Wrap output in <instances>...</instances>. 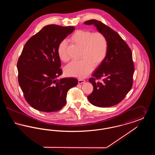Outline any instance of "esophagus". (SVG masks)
Returning a JSON list of instances; mask_svg holds the SVG:
<instances>
[{
  "mask_svg": "<svg viewBox=\"0 0 155 155\" xmlns=\"http://www.w3.org/2000/svg\"><path fill=\"white\" fill-rule=\"evenodd\" d=\"M85 80H82V79H78V83L79 84H83L85 82Z\"/></svg>",
  "mask_w": 155,
  "mask_h": 155,
  "instance_id": "esophagus-1",
  "label": "esophagus"
}]
</instances>
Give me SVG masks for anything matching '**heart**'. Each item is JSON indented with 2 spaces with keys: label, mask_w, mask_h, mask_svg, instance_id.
<instances>
[{
  "label": "heart",
  "mask_w": 155,
  "mask_h": 155,
  "mask_svg": "<svg viewBox=\"0 0 155 155\" xmlns=\"http://www.w3.org/2000/svg\"><path fill=\"white\" fill-rule=\"evenodd\" d=\"M69 41L82 48L81 60L73 61L65 67L67 74L79 78L87 77L93 70L94 65L101 64L108 52V41L103 33L92 32L91 31L78 30L70 36ZM67 44L63 40L58 47L60 59L66 62L69 58L67 53Z\"/></svg>",
  "instance_id": "heart-1"
}]
</instances>
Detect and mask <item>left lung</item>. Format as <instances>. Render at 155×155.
I'll use <instances>...</instances> for the list:
<instances>
[{
  "mask_svg": "<svg viewBox=\"0 0 155 155\" xmlns=\"http://www.w3.org/2000/svg\"><path fill=\"white\" fill-rule=\"evenodd\" d=\"M86 25L94 24L106 37L109 48L106 57L92 74L89 81L94 87L88 96L89 102L100 107H111L124 99L131 89L134 65L132 52L118 34L103 22L90 20ZM103 78L102 83L97 80Z\"/></svg>",
  "mask_w": 155,
  "mask_h": 155,
  "instance_id": "1",
  "label": "left lung"
}]
</instances>
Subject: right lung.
Segmentation results:
<instances>
[{
	"instance_id": "right-lung-1",
	"label": "right lung",
	"mask_w": 155,
	"mask_h": 155,
	"mask_svg": "<svg viewBox=\"0 0 155 155\" xmlns=\"http://www.w3.org/2000/svg\"><path fill=\"white\" fill-rule=\"evenodd\" d=\"M74 30L48 25L24 45L17 64L18 80L26 101L36 110H60L66 103L68 91L78 84L74 78L56 80L62 74L58 47Z\"/></svg>"
}]
</instances>
